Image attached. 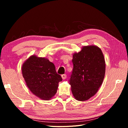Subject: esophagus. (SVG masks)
<instances>
[{"mask_svg": "<svg viewBox=\"0 0 128 128\" xmlns=\"http://www.w3.org/2000/svg\"><path fill=\"white\" fill-rule=\"evenodd\" d=\"M62 79H63V80L66 79V74L62 75Z\"/></svg>", "mask_w": 128, "mask_h": 128, "instance_id": "obj_1", "label": "esophagus"}]
</instances>
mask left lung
Listing matches in <instances>:
<instances>
[{
	"mask_svg": "<svg viewBox=\"0 0 128 128\" xmlns=\"http://www.w3.org/2000/svg\"><path fill=\"white\" fill-rule=\"evenodd\" d=\"M74 68L70 85L75 98L85 101L96 94L104 79L106 62L102 52L98 46H84L72 54Z\"/></svg>",
	"mask_w": 128,
	"mask_h": 128,
	"instance_id": "obj_1",
	"label": "left lung"
}]
</instances>
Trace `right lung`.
<instances>
[{"instance_id":"right-lung-1","label":"right lung","mask_w":128,"mask_h":128,"mask_svg":"<svg viewBox=\"0 0 128 128\" xmlns=\"http://www.w3.org/2000/svg\"><path fill=\"white\" fill-rule=\"evenodd\" d=\"M21 69L26 85L32 94L42 100H50L54 97L62 78L53 62L34 54L23 62Z\"/></svg>"}]
</instances>
